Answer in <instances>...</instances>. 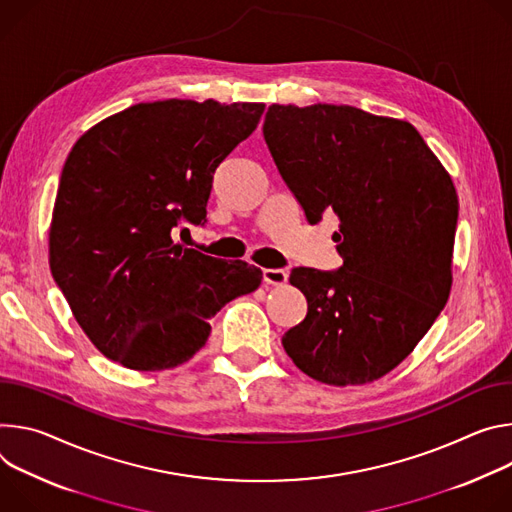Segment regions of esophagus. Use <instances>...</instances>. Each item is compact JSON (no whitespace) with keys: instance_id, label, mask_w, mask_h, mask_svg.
Instances as JSON below:
<instances>
[{"instance_id":"esophagus-1","label":"esophagus","mask_w":512,"mask_h":512,"mask_svg":"<svg viewBox=\"0 0 512 512\" xmlns=\"http://www.w3.org/2000/svg\"><path fill=\"white\" fill-rule=\"evenodd\" d=\"M262 278L266 285H272V287H282L289 278V272L282 270V268H264L262 270Z\"/></svg>"}]
</instances>
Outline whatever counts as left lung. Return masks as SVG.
<instances>
[{"label": "left lung", "instance_id": "8db88e82", "mask_svg": "<svg viewBox=\"0 0 512 512\" xmlns=\"http://www.w3.org/2000/svg\"><path fill=\"white\" fill-rule=\"evenodd\" d=\"M264 140L311 225L333 211L344 264L297 266L305 319L282 346L311 378L372 382L401 364L451 289L458 195L409 124L352 105H270Z\"/></svg>", "mask_w": 512, "mask_h": 512}]
</instances>
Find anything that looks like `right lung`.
Masks as SVG:
<instances>
[{
	"mask_svg": "<svg viewBox=\"0 0 512 512\" xmlns=\"http://www.w3.org/2000/svg\"><path fill=\"white\" fill-rule=\"evenodd\" d=\"M264 103L168 99L132 105L73 146L50 225V270L109 360L154 372L191 360L209 319L258 289L262 270L175 246L207 223L217 166L258 126Z\"/></svg>",
	"mask_w": 512,
	"mask_h": 512,
	"instance_id": "obj_1",
	"label": "right lung"
}]
</instances>
